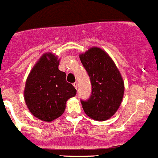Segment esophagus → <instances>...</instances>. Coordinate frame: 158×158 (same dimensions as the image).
Listing matches in <instances>:
<instances>
[{"instance_id":"1","label":"esophagus","mask_w":158,"mask_h":158,"mask_svg":"<svg viewBox=\"0 0 158 158\" xmlns=\"http://www.w3.org/2000/svg\"><path fill=\"white\" fill-rule=\"evenodd\" d=\"M73 85H74V87H75L76 89H77V87H78V84H77V82H74V84H73Z\"/></svg>"}]
</instances>
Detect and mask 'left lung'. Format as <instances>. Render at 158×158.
<instances>
[{"mask_svg":"<svg viewBox=\"0 0 158 158\" xmlns=\"http://www.w3.org/2000/svg\"><path fill=\"white\" fill-rule=\"evenodd\" d=\"M91 83V95L81 100L87 116L97 121H105L113 116L120 107L124 84L110 56L98 48H92L80 55Z\"/></svg>","mask_w":158,"mask_h":158,"instance_id":"8db88e82","label":"left lung"}]
</instances>
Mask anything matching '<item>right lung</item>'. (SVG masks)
<instances>
[{
	"label": "right lung",
	"instance_id": "obj_1",
	"mask_svg": "<svg viewBox=\"0 0 158 158\" xmlns=\"http://www.w3.org/2000/svg\"><path fill=\"white\" fill-rule=\"evenodd\" d=\"M58 65L57 57L46 53L34 65L26 81L27 106L34 116L44 121H52L61 116L67 101L77 93Z\"/></svg>",
	"mask_w": 158,
	"mask_h": 158
}]
</instances>
